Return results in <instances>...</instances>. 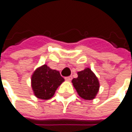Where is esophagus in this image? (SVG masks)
<instances>
[{"label":"esophagus","mask_w":132,"mask_h":132,"mask_svg":"<svg viewBox=\"0 0 132 132\" xmlns=\"http://www.w3.org/2000/svg\"><path fill=\"white\" fill-rule=\"evenodd\" d=\"M72 79H73V77H72V76H67V77H65V79H66V80H68V81H70V80H71Z\"/></svg>","instance_id":"1"}]
</instances>
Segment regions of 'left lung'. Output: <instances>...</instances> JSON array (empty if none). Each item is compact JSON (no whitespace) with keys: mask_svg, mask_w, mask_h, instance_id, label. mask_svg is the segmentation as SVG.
I'll return each instance as SVG.
<instances>
[{"mask_svg":"<svg viewBox=\"0 0 132 132\" xmlns=\"http://www.w3.org/2000/svg\"><path fill=\"white\" fill-rule=\"evenodd\" d=\"M72 82L78 94L88 100L95 98L100 88L98 79L90 68L78 72V77L73 79Z\"/></svg>","mask_w":132,"mask_h":132,"instance_id":"obj_1","label":"left lung"}]
</instances>
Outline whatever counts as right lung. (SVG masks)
<instances>
[{
  "label": "right lung",
  "mask_w": 132,
  "mask_h": 132,
  "mask_svg": "<svg viewBox=\"0 0 132 132\" xmlns=\"http://www.w3.org/2000/svg\"><path fill=\"white\" fill-rule=\"evenodd\" d=\"M31 80L35 95L42 100L50 99L58 87L64 81L59 71L50 68L46 64L36 70Z\"/></svg>",
  "instance_id": "obj_1"
}]
</instances>
